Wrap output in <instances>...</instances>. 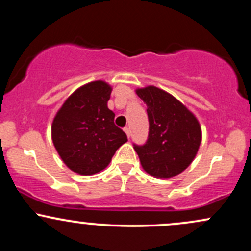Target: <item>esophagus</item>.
<instances>
[{
    "mask_svg": "<svg viewBox=\"0 0 251 251\" xmlns=\"http://www.w3.org/2000/svg\"><path fill=\"white\" fill-rule=\"evenodd\" d=\"M124 131H125V133L127 134L128 138L131 137V129H129V127H125V128H124Z\"/></svg>",
    "mask_w": 251,
    "mask_h": 251,
    "instance_id": "34e87169",
    "label": "esophagus"
}]
</instances>
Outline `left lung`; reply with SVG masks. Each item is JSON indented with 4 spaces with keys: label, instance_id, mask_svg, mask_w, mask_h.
<instances>
[{
    "label": "left lung",
    "instance_id": "8db88e82",
    "mask_svg": "<svg viewBox=\"0 0 251 251\" xmlns=\"http://www.w3.org/2000/svg\"><path fill=\"white\" fill-rule=\"evenodd\" d=\"M135 93L148 106L150 123L148 142L134 145L143 169L154 178L179 175L200 149V122L179 100L155 86L138 88Z\"/></svg>",
    "mask_w": 251,
    "mask_h": 251
}]
</instances>
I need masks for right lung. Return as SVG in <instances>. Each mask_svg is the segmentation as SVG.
Returning a JSON list of instances; mask_svg holds the SVG:
<instances>
[{"mask_svg": "<svg viewBox=\"0 0 251 251\" xmlns=\"http://www.w3.org/2000/svg\"><path fill=\"white\" fill-rule=\"evenodd\" d=\"M112 86L102 80L74 91L57 111L51 124V140L68 169L91 176L102 171L123 144L125 132L114 124L107 107Z\"/></svg>", "mask_w": 251, "mask_h": 251, "instance_id": "1", "label": "right lung"}]
</instances>
